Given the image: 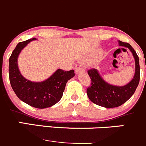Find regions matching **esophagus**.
I'll use <instances>...</instances> for the list:
<instances>
[{"mask_svg": "<svg viewBox=\"0 0 146 146\" xmlns=\"http://www.w3.org/2000/svg\"><path fill=\"white\" fill-rule=\"evenodd\" d=\"M84 69L82 67H80V66H79V67H77L76 68V70H75V73H76V74H79L80 73H81V72H84Z\"/></svg>", "mask_w": 146, "mask_h": 146, "instance_id": "34e87169", "label": "esophagus"}]
</instances>
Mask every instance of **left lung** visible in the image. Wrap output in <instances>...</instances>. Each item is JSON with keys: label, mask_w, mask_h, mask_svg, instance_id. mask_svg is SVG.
Here are the masks:
<instances>
[{"label": "left lung", "mask_w": 146, "mask_h": 146, "mask_svg": "<svg viewBox=\"0 0 146 146\" xmlns=\"http://www.w3.org/2000/svg\"><path fill=\"white\" fill-rule=\"evenodd\" d=\"M122 47L128 48L135 59V71L131 82L123 86H116L105 81L96 69L88 70L91 80V86L87 88V95L90 101L105 108H115L125 103L133 95L140 80L139 58L132 46L128 43L118 41Z\"/></svg>", "instance_id": "8db88e82"}]
</instances>
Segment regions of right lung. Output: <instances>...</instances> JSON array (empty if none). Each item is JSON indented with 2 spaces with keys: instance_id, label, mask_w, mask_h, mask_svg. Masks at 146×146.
Instances as JSON below:
<instances>
[{
  "instance_id": "add662e5",
  "label": "right lung",
  "mask_w": 146,
  "mask_h": 146,
  "mask_svg": "<svg viewBox=\"0 0 146 146\" xmlns=\"http://www.w3.org/2000/svg\"><path fill=\"white\" fill-rule=\"evenodd\" d=\"M36 38L20 42L9 58V79L16 96L24 103L36 108H46L61 99L66 83L75 76L74 70L58 69L50 78L42 82H32L23 77L18 67V57L28 43Z\"/></svg>"
}]
</instances>
